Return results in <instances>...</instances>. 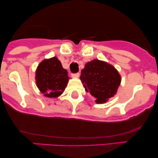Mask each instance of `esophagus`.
<instances>
[{
  "mask_svg": "<svg viewBox=\"0 0 158 158\" xmlns=\"http://www.w3.org/2000/svg\"><path fill=\"white\" fill-rule=\"evenodd\" d=\"M79 75H80V74H79V73H72L71 74V76L73 77H74V78H78L79 77Z\"/></svg>",
  "mask_w": 158,
  "mask_h": 158,
  "instance_id": "34e87169",
  "label": "esophagus"
}]
</instances>
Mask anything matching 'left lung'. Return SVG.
<instances>
[{"label": "left lung", "instance_id": "left-lung-1", "mask_svg": "<svg viewBox=\"0 0 158 158\" xmlns=\"http://www.w3.org/2000/svg\"><path fill=\"white\" fill-rule=\"evenodd\" d=\"M80 79L85 90L97 98V103L106 102L114 97L120 85V76L112 65L93 60L85 64Z\"/></svg>", "mask_w": 158, "mask_h": 158}]
</instances>
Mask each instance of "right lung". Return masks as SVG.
<instances>
[{
    "label": "right lung",
    "instance_id": "obj_1",
    "mask_svg": "<svg viewBox=\"0 0 158 158\" xmlns=\"http://www.w3.org/2000/svg\"><path fill=\"white\" fill-rule=\"evenodd\" d=\"M68 79V71L56 57L45 59L36 70V84L45 97H59L66 88Z\"/></svg>",
    "mask_w": 158,
    "mask_h": 158
}]
</instances>
